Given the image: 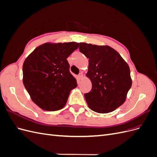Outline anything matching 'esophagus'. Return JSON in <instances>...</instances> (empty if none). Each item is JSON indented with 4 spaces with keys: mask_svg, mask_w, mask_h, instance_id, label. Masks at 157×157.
<instances>
[{
    "mask_svg": "<svg viewBox=\"0 0 157 157\" xmlns=\"http://www.w3.org/2000/svg\"><path fill=\"white\" fill-rule=\"evenodd\" d=\"M82 77H83V74L82 73H79L78 74V78L79 79V80H81L82 78Z\"/></svg>",
    "mask_w": 157,
    "mask_h": 157,
    "instance_id": "1",
    "label": "esophagus"
}]
</instances>
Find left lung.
I'll list each match as a JSON object with an SVG mask.
<instances>
[{
  "mask_svg": "<svg viewBox=\"0 0 157 157\" xmlns=\"http://www.w3.org/2000/svg\"><path fill=\"white\" fill-rule=\"evenodd\" d=\"M79 50L89 59L86 76L92 87L84 94L88 107L99 113L115 110L124 103L132 86L129 66L110 46L81 42Z\"/></svg>",
  "mask_w": 157,
  "mask_h": 157,
  "instance_id": "left-lung-1",
  "label": "left lung"
}]
</instances>
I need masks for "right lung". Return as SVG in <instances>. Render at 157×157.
Listing matches in <instances>:
<instances>
[{"label": "right lung", "mask_w": 157, "mask_h": 157, "mask_svg": "<svg viewBox=\"0 0 157 157\" xmlns=\"http://www.w3.org/2000/svg\"><path fill=\"white\" fill-rule=\"evenodd\" d=\"M75 42L45 43L36 48L23 65V82L32 101L45 111L62 109L77 86L67 58L78 48Z\"/></svg>", "instance_id": "add662e5"}]
</instances>
